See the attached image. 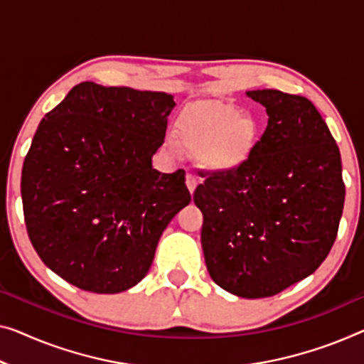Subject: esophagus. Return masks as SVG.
Returning <instances> with one entry per match:
<instances>
[{"mask_svg": "<svg viewBox=\"0 0 364 364\" xmlns=\"http://www.w3.org/2000/svg\"><path fill=\"white\" fill-rule=\"evenodd\" d=\"M186 186H188V189H189V193H194V189H196V186H198V180H196V176L193 175V173H188L186 175Z\"/></svg>", "mask_w": 364, "mask_h": 364, "instance_id": "esophagus-1", "label": "esophagus"}]
</instances>
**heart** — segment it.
<instances>
[{
  "instance_id": "1",
  "label": "heart",
  "mask_w": 364,
  "mask_h": 364,
  "mask_svg": "<svg viewBox=\"0 0 364 364\" xmlns=\"http://www.w3.org/2000/svg\"><path fill=\"white\" fill-rule=\"evenodd\" d=\"M258 137V122L230 105L194 106L180 119L183 145L199 154L203 166L214 173L234 171L245 164ZM168 144L176 149V137H168Z\"/></svg>"
}]
</instances>
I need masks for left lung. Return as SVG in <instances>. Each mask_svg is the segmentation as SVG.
I'll return each instance as SVG.
<instances>
[{"mask_svg": "<svg viewBox=\"0 0 364 364\" xmlns=\"http://www.w3.org/2000/svg\"><path fill=\"white\" fill-rule=\"evenodd\" d=\"M268 126L245 164L194 191L205 267L222 289L258 299L312 274L338 234L345 183L338 145L307 97L248 91ZM204 178V176H203Z\"/></svg>", "mask_w": 364, "mask_h": 364, "instance_id": "obj_1", "label": "left lung"}]
</instances>
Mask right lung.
Wrapping results in <instances>:
<instances>
[{"label": "right lung", "instance_id": "add662e5", "mask_svg": "<svg viewBox=\"0 0 364 364\" xmlns=\"http://www.w3.org/2000/svg\"><path fill=\"white\" fill-rule=\"evenodd\" d=\"M173 107L171 95L83 81L41 121L21 176L26 229L70 284L97 294L137 284L191 200L184 170L151 168Z\"/></svg>", "mask_w": 364, "mask_h": 364}]
</instances>
